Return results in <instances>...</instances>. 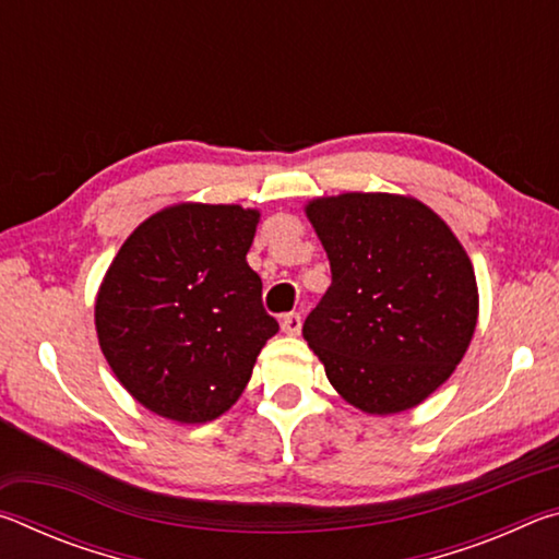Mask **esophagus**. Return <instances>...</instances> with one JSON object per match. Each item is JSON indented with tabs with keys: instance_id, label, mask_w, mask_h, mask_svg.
<instances>
[{
	"instance_id": "1",
	"label": "esophagus",
	"mask_w": 559,
	"mask_h": 559,
	"mask_svg": "<svg viewBox=\"0 0 559 559\" xmlns=\"http://www.w3.org/2000/svg\"><path fill=\"white\" fill-rule=\"evenodd\" d=\"M281 328H283V333H286V335L296 337V335H300L302 320H300V316H298V313H288V316H283V320H281Z\"/></svg>"
}]
</instances>
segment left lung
<instances>
[{"label":"left lung","instance_id":"8db88e82","mask_svg":"<svg viewBox=\"0 0 559 559\" xmlns=\"http://www.w3.org/2000/svg\"><path fill=\"white\" fill-rule=\"evenodd\" d=\"M330 283L302 337L335 392L386 416L449 380L478 323V283L456 234L419 200L343 192L306 204Z\"/></svg>","mask_w":559,"mask_h":559}]
</instances>
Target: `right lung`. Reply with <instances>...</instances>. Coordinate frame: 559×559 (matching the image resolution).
<instances>
[{
  "mask_svg": "<svg viewBox=\"0 0 559 559\" xmlns=\"http://www.w3.org/2000/svg\"><path fill=\"white\" fill-rule=\"evenodd\" d=\"M259 210L179 202L138 226L96 296V333L132 400L179 424L229 412L278 333L249 263Z\"/></svg>",
  "mask_w": 559,
  "mask_h": 559,
  "instance_id": "obj_1",
  "label": "right lung"
}]
</instances>
